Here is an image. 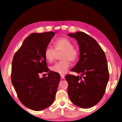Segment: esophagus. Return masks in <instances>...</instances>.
<instances>
[{
	"instance_id": "esophagus-1",
	"label": "esophagus",
	"mask_w": 122,
	"mask_h": 122,
	"mask_svg": "<svg viewBox=\"0 0 122 122\" xmlns=\"http://www.w3.org/2000/svg\"><path fill=\"white\" fill-rule=\"evenodd\" d=\"M64 76H65L64 74H61V78H64Z\"/></svg>"
}]
</instances>
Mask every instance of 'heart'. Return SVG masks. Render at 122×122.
Here are the masks:
<instances>
[{
    "mask_svg": "<svg viewBox=\"0 0 122 122\" xmlns=\"http://www.w3.org/2000/svg\"><path fill=\"white\" fill-rule=\"evenodd\" d=\"M54 50L47 47L44 51V57L48 62H51L54 59L56 51H62L61 54V61L51 66L50 69L54 72L63 74H65L69 67V61H75L78 56V51L73 46L71 41L67 38L62 37L56 39L53 43Z\"/></svg>",
    "mask_w": 122,
    "mask_h": 122,
    "instance_id": "heart-1",
    "label": "heart"
}]
</instances>
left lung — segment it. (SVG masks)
Here are the masks:
<instances>
[{
	"label": "left lung",
	"mask_w": 122,
	"mask_h": 122,
	"mask_svg": "<svg viewBox=\"0 0 122 122\" xmlns=\"http://www.w3.org/2000/svg\"><path fill=\"white\" fill-rule=\"evenodd\" d=\"M74 38L79 48V59L71 69L81 76L68 74V94L73 104L89 108L101 101L109 81L106 54L96 40L84 32L69 33Z\"/></svg>",
	"instance_id": "1"
}]
</instances>
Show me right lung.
<instances>
[{
	"mask_svg": "<svg viewBox=\"0 0 122 122\" xmlns=\"http://www.w3.org/2000/svg\"><path fill=\"white\" fill-rule=\"evenodd\" d=\"M55 34L32 33L13 57L11 83L21 103L34 111H41L52 104L61 80L59 73L49 71L44 55ZM43 72H48L47 77H39Z\"/></svg>",
	"mask_w": 122,
	"mask_h": 122,
	"instance_id": "1",
	"label": "right lung"
}]
</instances>
